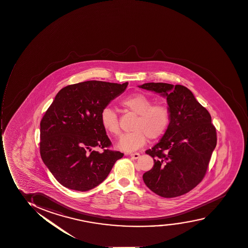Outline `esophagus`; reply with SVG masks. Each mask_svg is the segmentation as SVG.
I'll return each instance as SVG.
<instances>
[{
    "label": "esophagus",
    "mask_w": 248,
    "mask_h": 248,
    "mask_svg": "<svg viewBox=\"0 0 248 248\" xmlns=\"http://www.w3.org/2000/svg\"><path fill=\"white\" fill-rule=\"evenodd\" d=\"M140 154L139 153H131L130 154V156H131V158L132 159H138L139 157H140Z\"/></svg>",
    "instance_id": "34e87169"
}]
</instances>
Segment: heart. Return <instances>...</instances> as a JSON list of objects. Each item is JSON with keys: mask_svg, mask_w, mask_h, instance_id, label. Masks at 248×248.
<instances>
[{"mask_svg": "<svg viewBox=\"0 0 248 248\" xmlns=\"http://www.w3.org/2000/svg\"><path fill=\"white\" fill-rule=\"evenodd\" d=\"M153 104L152 99L137 93L121 102V106L138 116L132 126V132L122 136L117 142V149L123 152L137 151L146 143L147 138L155 140L167 131L170 121V110L166 105ZM101 124L105 131L113 136L120 133L118 117L115 110L106 108L102 110Z\"/></svg>", "mask_w": 248, "mask_h": 248, "instance_id": "heart-1", "label": "heart"}]
</instances>
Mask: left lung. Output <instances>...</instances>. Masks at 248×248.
<instances>
[{
  "mask_svg": "<svg viewBox=\"0 0 248 248\" xmlns=\"http://www.w3.org/2000/svg\"><path fill=\"white\" fill-rule=\"evenodd\" d=\"M167 98L169 126L158 143L147 150L154 166L143 174L146 186L162 197H176L197 186L206 174L217 132L206 108L182 85L150 82L138 86Z\"/></svg>",
  "mask_w": 248,
  "mask_h": 248,
  "instance_id": "obj_1",
  "label": "left lung"
}]
</instances>
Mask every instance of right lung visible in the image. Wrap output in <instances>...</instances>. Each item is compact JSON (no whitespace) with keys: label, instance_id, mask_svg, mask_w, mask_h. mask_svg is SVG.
<instances>
[{"label":"right lung","instance_id":"add662e5","mask_svg":"<svg viewBox=\"0 0 248 248\" xmlns=\"http://www.w3.org/2000/svg\"><path fill=\"white\" fill-rule=\"evenodd\" d=\"M127 85L87 81L57 93L40 124V152L44 164L63 186L89 191L101 184L123 157L122 152L108 149L110 140L100 116ZM99 147L103 152L96 151Z\"/></svg>","mask_w":248,"mask_h":248}]
</instances>
